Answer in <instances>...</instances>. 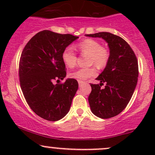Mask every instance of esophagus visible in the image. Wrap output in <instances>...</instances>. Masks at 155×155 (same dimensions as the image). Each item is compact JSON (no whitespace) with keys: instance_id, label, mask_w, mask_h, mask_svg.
Segmentation results:
<instances>
[{"instance_id":"1","label":"esophagus","mask_w":155,"mask_h":155,"mask_svg":"<svg viewBox=\"0 0 155 155\" xmlns=\"http://www.w3.org/2000/svg\"><path fill=\"white\" fill-rule=\"evenodd\" d=\"M78 82H79V87H81V85H82L83 84H84V81H78Z\"/></svg>"}]
</instances>
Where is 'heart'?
<instances>
[{
	"instance_id": "heart-1",
	"label": "heart",
	"mask_w": 155,
	"mask_h": 155,
	"mask_svg": "<svg viewBox=\"0 0 155 155\" xmlns=\"http://www.w3.org/2000/svg\"><path fill=\"white\" fill-rule=\"evenodd\" d=\"M77 49L81 53L90 55V63L95 65L98 68H103L107 65L109 60V52L97 41L87 38L80 42L76 46ZM62 59L65 65L68 68H74L76 65L77 57L73 49L67 47L62 54ZM97 74L94 68H79L75 71L71 73L70 77L79 80L84 81L90 77L95 76Z\"/></svg>"
}]
</instances>
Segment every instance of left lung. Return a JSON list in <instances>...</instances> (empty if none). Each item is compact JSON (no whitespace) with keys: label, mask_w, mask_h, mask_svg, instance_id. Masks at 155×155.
I'll return each instance as SVG.
<instances>
[{"label":"left lung","mask_w":155,"mask_h":155,"mask_svg":"<svg viewBox=\"0 0 155 155\" xmlns=\"http://www.w3.org/2000/svg\"><path fill=\"white\" fill-rule=\"evenodd\" d=\"M86 36L102 38L109 47V60L97 80L100 84H90L88 97L91 111L95 116L108 119L117 116L125 108L136 89L138 76V60L130 45L121 37L108 32ZM106 83L104 89L100 87Z\"/></svg>","instance_id":"left-lung-1"}]
</instances>
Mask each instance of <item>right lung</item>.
<instances>
[{
	"mask_svg": "<svg viewBox=\"0 0 155 155\" xmlns=\"http://www.w3.org/2000/svg\"><path fill=\"white\" fill-rule=\"evenodd\" d=\"M79 37L41 31L23 49L19 64L20 87L29 106L48 121L60 120L67 114L79 84L74 79L54 84L66 76L62 54ZM58 81V80H57Z\"/></svg>",
	"mask_w": 155,
	"mask_h": 155,
	"instance_id": "1",
	"label": "right lung"
}]
</instances>
